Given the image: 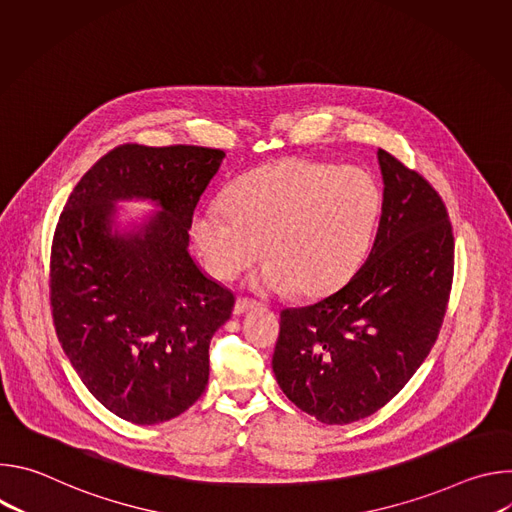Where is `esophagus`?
<instances>
[{
    "label": "esophagus",
    "instance_id": "34e87169",
    "mask_svg": "<svg viewBox=\"0 0 512 512\" xmlns=\"http://www.w3.org/2000/svg\"><path fill=\"white\" fill-rule=\"evenodd\" d=\"M257 308H259V302L249 300V298H237V302H235V314H237V316L247 314V312L257 310Z\"/></svg>",
    "mask_w": 512,
    "mask_h": 512
}]
</instances>
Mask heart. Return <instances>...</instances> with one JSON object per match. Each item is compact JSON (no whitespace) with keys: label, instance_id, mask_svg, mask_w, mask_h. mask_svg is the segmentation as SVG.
I'll use <instances>...</instances> for the list:
<instances>
[{"label":"heart","instance_id":"1","mask_svg":"<svg viewBox=\"0 0 512 512\" xmlns=\"http://www.w3.org/2000/svg\"><path fill=\"white\" fill-rule=\"evenodd\" d=\"M225 208L192 221L196 247L216 279H235L261 255V283L320 296L344 283L367 255L381 214L377 180L362 168L289 158L237 178Z\"/></svg>","mask_w":512,"mask_h":512}]
</instances>
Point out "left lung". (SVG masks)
I'll list each match as a JSON object with an SVG mask.
<instances>
[{
  "label": "left lung",
  "instance_id": "8db88e82",
  "mask_svg": "<svg viewBox=\"0 0 512 512\" xmlns=\"http://www.w3.org/2000/svg\"><path fill=\"white\" fill-rule=\"evenodd\" d=\"M381 221L369 257L306 308L279 316L273 373L302 411L328 425L385 407L440 334L454 279V235L437 190L379 150Z\"/></svg>",
  "mask_w": 512,
  "mask_h": 512
}]
</instances>
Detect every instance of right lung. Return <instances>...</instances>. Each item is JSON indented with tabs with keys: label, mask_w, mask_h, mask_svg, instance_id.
<instances>
[{
	"label": "right lung",
	"mask_w": 512,
	"mask_h": 512,
	"mask_svg": "<svg viewBox=\"0 0 512 512\" xmlns=\"http://www.w3.org/2000/svg\"><path fill=\"white\" fill-rule=\"evenodd\" d=\"M223 158L200 145L123 143L60 212L50 251L54 328L85 387L125 421H168L206 389L210 338L235 296L198 269L188 229ZM123 197H150L163 212L133 236H113L112 202Z\"/></svg>",
	"instance_id": "right-lung-1"
}]
</instances>
